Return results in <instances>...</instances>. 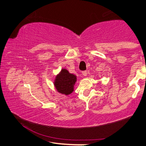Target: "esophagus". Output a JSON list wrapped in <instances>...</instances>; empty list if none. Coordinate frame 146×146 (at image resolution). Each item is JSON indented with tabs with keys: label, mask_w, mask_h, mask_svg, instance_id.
I'll return each instance as SVG.
<instances>
[{
	"label": "esophagus",
	"mask_w": 146,
	"mask_h": 146,
	"mask_svg": "<svg viewBox=\"0 0 146 146\" xmlns=\"http://www.w3.org/2000/svg\"><path fill=\"white\" fill-rule=\"evenodd\" d=\"M82 75L83 76H87V71H83L82 72Z\"/></svg>",
	"instance_id": "obj_1"
}]
</instances>
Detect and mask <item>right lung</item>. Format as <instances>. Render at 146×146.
I'll return each instance as SVG.
<instances>
[{
  "label": "right lung",
  "mask_w": 146,
  "mask_h": 146,
  "mask_svg": "<svg viewBox=\"0 0 146 146\" xmlns=\"http://www.w3.org/2000/svg\"><path fill=\"white\" fill-rule=\"evenodd\" d=\"M76 81L75 75L70 73L66 70H62L60 73L56 76L55 86L59 93L70 95L73 92V86Z\"/></svg>",
  "instance_id": "right-lung-1"
}]
</instances>
